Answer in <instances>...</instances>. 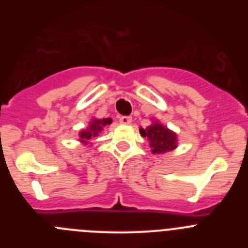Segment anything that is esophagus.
Instances as JSON below:
<instances>
[{"instance_id": "obj_1", "label": "esophagus", "mask_w": 248, "mask_h": 248, "mask_svg": "<svg viewBox=\"0 0 248 248\" xmlns=\"http://www.w3.org/2000/svg\"><path fill=\"white\" fill-rule=\"evenodd\" d=\"M119 122L122 123V124H130L131 117H129V115H122V117L119 118Z\"/></svg>"}]
</instances>
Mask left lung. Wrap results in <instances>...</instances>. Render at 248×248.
<instances>
[{"instance_id": "left-lung-1", "label": "left lung", "mask_w": 248, "mask_h": 248, "mask_svg": "<svg viewBox=\"0 0 248 248\" xmlns=\"http://www.w3.org/2000/svg\"><path fill=\"white\" fill-rule=\"evenodd\" d=\"M140 134L148 138L153 153L161 154L176 148V134L159 123H153L145 129H140Z\"/></svg>"}]
</instances>
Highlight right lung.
Masks as SVG:
<instances>
[{"instance_id": "obj_1", "label": "right lung", "mask_w": 248, "mask_h": 248, "mask_svg": "<svg viewBox=\"0 0 248 248\" xmlns=\"http://www.w3.org/2000/svg\"><path fill=\"white\" fill-rule=\"evenodd\" d=\"M111 120L110 119H94L91 122V125H89L88 129H85V130H82L79 133V138L80 141L83 143H88L89 140L93 139L98 135L99 131L103 130L107 124H110Z\"/></svg>"}]
</instances>
